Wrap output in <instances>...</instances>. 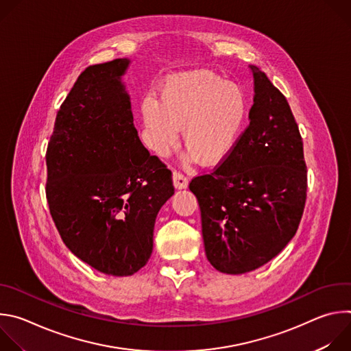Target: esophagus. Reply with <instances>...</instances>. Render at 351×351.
Returning <instances> with one entry per match:
<instances>
[{
	"label": "esophagus",
	"mask_w": 351,
	"mask_h": 351,
	"mask_svg": "<svg viewBox=\"0 0 351 351\" xmlns=\"http://www.w3.org/2000/svg\"><path fill=\"white\" fill-rule=\"evenodd\" d=\"M172 179H173V186L176 189H186L187 184H189V178L186 175H183L182 172H178V171L173 172Z\"/></svg>",
	"instance_id": "esophagus-1"
}]
</instances>
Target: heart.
<instances>
[{
  "mask_svg": "<svg viewBox=\"0 0 351 351\" xmlns=\"http://www.w3.org/2000/svg\"><path fill=\"white\" fill-rule=\"evenodd\" d=\"M143 117L148 145L167 156L183 129L184 147L203 165H218L234 149L248 103L243 88L223 77L194 71L169 79L160 101L147 97Z\"/></svg>",
  "mask_w": 351,
  "mask_h": 351,
  "instance_id": "b5f03b06",
  "label": "heart"
}]
</instances>
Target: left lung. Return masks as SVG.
I'll return each mask as SVG.
<instances>
[{
    "label": "left lung",
    "mask_w": 351,
    "mask_h": 351,
    "mask_svg": "<svg viewBox=\"0 0 351 351\" xmlns=\"http://www.w3.org/2000/svg\"><path fill=\"white\" fill-rule=\"evenodd\" d=\"M250 125L211 173L191 179L207 260L223 274L254 271L293 239L307 198L303 138L286 97L257 66Z\"/></svg>",
    "instance_id": "8db88e82"
}]
</instances>
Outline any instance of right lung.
Segmentation results:
<instances>
[{"mask_svg": "<svg viewBox=\"0 0 351 351\" xmlns=\"http://www.w3.org/2000/svg\"><path fill=\"white\" fill-rule=\"evenodd\" d=\"M129 60L86 68L57 114L47 147L49 214L71 252L94 269L129 276L153 253L172 172L149 156L121 76Z\"/></svg>", "mask_w": 351, "mask_h": 351, "instance_id": "obj_1", "label": "right lung"}]
</instances>
